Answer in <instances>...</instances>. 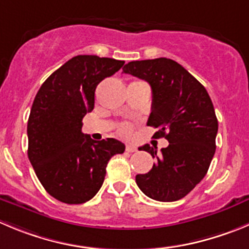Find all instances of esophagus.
<instances>
[{
	"mask_svg": "<svg viewBox=\"0 0 249 249\" xmlns=\"http://www.w3.org/2000/svg\"><path fill=\"white\" fill-rule=\"evenodd\" d=\"M125 150H126L127 152H136V151H138V147H136L135 145H132V143H127Z\"/></svg>",
	"mask_w": 249,
	"mask_h": 249,
	"instance_id": "1",
	"label": "esophagus"
}]
</instances>
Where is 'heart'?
Returning <instances> with one entry per match:
<instances>
[{"mask_svg": "<svg viewBox=\"0 0 249 249\" xmlns=\"http://www.w3.org/2000/svg\"><path fill=\"white\" fill-rule=\"evenodd\" d=\"M118 131H119L120 135L123 136H130L131 135V126H130L129 124H122L119 125V129H118Z\"/></svg>", "mask_w": 249, "mask_h": 249, "instance_id": "b5f03b06", "label": "heart"}]
</instances>
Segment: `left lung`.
Returning <instances> with one entry per match:
<instances>
[{
    "instance_id": "8db88e82",
    "label": "left lung",
    "mask_w": 249,
    "mask_h": 249,
    "mask_svg": "<svg viewBox=\"0 0 249 249\" xmlns=\"http://www.w3.org/2000/svg\"><path fill=\"white\" fill-rule=\"evenodd\" d=\"M123 72L150 83L147 125L169 142L160 155L150 145L139 148L157 161L150 172L136 176V184L153 200H179L205 177L215 153L219 124L210 96L182 65L166 57L131 61Z\"/></svg>"
}]
</instances>
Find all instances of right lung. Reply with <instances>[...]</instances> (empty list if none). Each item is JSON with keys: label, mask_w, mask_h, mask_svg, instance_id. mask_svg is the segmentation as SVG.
<instances>
[{"label": "right lung", "mask_w": 249, "mask_h": 249, "mask_svg": "<svg viewBox=\"0 0 249 249\" xmlns=\"http://www.w3.org/2000/svg\"><path fill=\"white\" fill-rule=\"evenodd\" d=\"M124 61L77 55L53 72L34 98L28 119V157L46 192L66 204H83L101 189L109 160L125 151L115 139L94 141L82 119L94 92Z\"/></svg>", "instance_id": "right-lung-1"}]
</instances>
